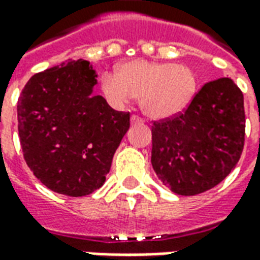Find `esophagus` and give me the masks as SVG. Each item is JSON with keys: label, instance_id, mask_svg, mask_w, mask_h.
<instances>
[{"label": "esophagus", "instance_id": "esophagus-1", "mask_svg": "<svg viewBox=\"0 0 260 260\" xmlns=\"http://www.w3.org/2000/svg\"><path fill=\"white\" fill-rule=\"evenodd\" d=\"M131 121H132V124H134V125L143 124V122H145V119L141 118L139 115H132V118H131Z\"/></svg>", "mask_w": 260, "mask_h": 260}]
</instances>
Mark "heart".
Returning a JSON list of instances; mask_svg holds the SVG:
<instances>
[{"instance_id":"heart-1","label":"heart","mask_w":260,"mask_h":260,"mask_svg":"<svg viewBox=\"0 0 260 260\" xmlns=\"http://www.w3.org/2000/svg\"><path fill=\"white\" fill-rule=\"evenodd\" d=\"M198 75L191 67L136 59L125 62L118 74L106 72L102 89L108 102L122 107L134 97L147 117L169 118L184 111L195 99Z\"/></svg>"}]
</instances>
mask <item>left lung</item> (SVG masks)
Masks as SVG:
<instances>
[{"label": "left lung", "mask_w": 260, "mask_h": 260, "mask_svg": "<svg viewBox=\"0 0 260 260\" xmlns=\"http://www.w3.org/2000/svg\"><path fill=\"white\" fill-rule=\"evenodd\" d=\"M245 142L244 94L234 80L207 82L177 115L153 121L152 166L177 195L212 189L235 169Z\"/></svg>", "instance_id": "left-lung-1"}]
</instances>
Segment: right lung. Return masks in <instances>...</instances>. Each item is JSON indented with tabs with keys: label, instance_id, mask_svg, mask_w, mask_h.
Masks as SVG:
<instances>
[{
	"label": "right lung",
	"instance_id": "1",
	"mask_svg": "<svg viewBox=\"0 0 260 260\" xmlns=\"http://www.w3.org/2000/svg\"><path fill=\"white\" fill-rule=\"evenodd\" d=\"M89 61H65L33 75L18 104V131L27 167L48 189L85 196L99 189L129 129L131 114L91 94Z\"/></svg>",
	"mask_w": 260,
	"mask_h": 260
}]
</instances>
